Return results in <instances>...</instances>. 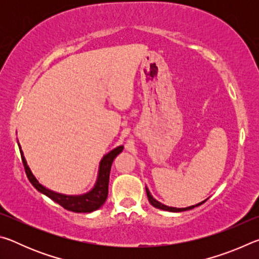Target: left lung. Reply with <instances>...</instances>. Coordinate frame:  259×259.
<instances>
[{
  "mask_svg": "<svg viewBox=\"0 0 259 259\" xmlns=\"http://www.w3.org/2000/svg\"><path fill=\"white\" fill-rule=\"evenodd\" d=\"M146 188V194H147V198H148V201H150V203L153 205V207L156 208V209H161V210H165V211H171V212H181V211H186V210H191L193 208L198 207V205H201L202 203L205 202V200L202 201V202H200L198 204L195 205H190V207H186V208H175V207H169V205H165L163 203L159 202V201L155 200L154 198H153L150 190H148L147 187Z\"/></svg>",
  "mask_w": 259,
  "mask_h": 259,
  "instance_id": "left-lung-1",
  "label": "left lung"
}]
</instances>
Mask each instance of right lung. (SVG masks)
Segmentation results:
<instances>
[{
	"mask_svg": "<svg viewBox=\"0 0 259 259\" xmlns=\"http://www.w3.org/2000/svg\"><path fill=\"white\" fill-rule=\"evenodd\" d=\"M18 146L21 154V160H23V163L26 170V175H27L32 185L36 188L38 192L42 193V194L47 195L48 198H50L52 201H55V202L60 204L61 207H64L65 209H67L69 211L73 212H93L95 210L99 209L105 203V201H106L108 195L109 171H111L113 160L123 151V146H117L103 156V159L99 162L97 179H96L94 187L91 188L89 192L80 195H67L51 191L46 186H43L42 184L38 183L36 177L33 175L32 170L29 169L27 161L25 159L24 152L21 151V146L19 143Z\"/></svg>",
	"mask_w": 259,
	"mask_h": 259,
	"instance_id": "right-lung-1",
	"label": "right lung"
}]
</instances>
